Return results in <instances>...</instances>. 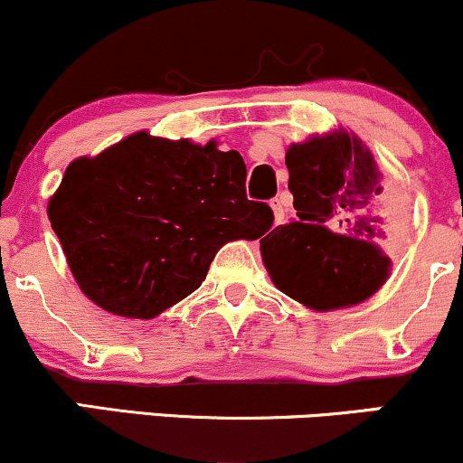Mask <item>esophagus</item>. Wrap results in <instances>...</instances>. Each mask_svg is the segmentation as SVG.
Wrapping results in <instances>:
<instances>
[{"label": "esophagus", "instance_id": "1", "mask_svg": "<svg viewBox=\"0 0 463 463\" xmlns=\"http://www.w3.org/2000/svg\"><path fill=\"white\" fill-rule=\"evenodd\" d=\"M269 206H272V211H274V222H276V224H283V222H285V204H283V200H280V198L269 200Z\"/></svg>", "mask_w": 463, "mask_h": 463}]
</instances>
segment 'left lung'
<instances>
[{"label":"left lung","instance_id":"left-lung-1","mask_svg":"<svg viewBox=\"0 0 463 463\" xmlns=\"http://www.w3.org/2000/svg\"><path fill=\"white\" fill-rule=\"evenodd\" d=\"M285 165L298 220L261 239L276 287L317 311L370 298L390 269L376 243L402 224L401 200L370 150L348 132H333L291 146Z\"/></svg>","mask_w":463,"mask_h":463}]
</instances>
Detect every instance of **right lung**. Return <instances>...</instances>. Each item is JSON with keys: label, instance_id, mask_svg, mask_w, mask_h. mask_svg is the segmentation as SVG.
<instances>
[{"label": "right lung", "instance_id": "right-lung-1", "mask_svg": "<svg viewBox=\"0 0 463 463\" xmlns=\"http://www.w3.org/2000/svg\"><path fill=\"white\" fill-rule=\"evenodd\" d=\"M237 150L137 132L67 167L47 206L80 289L102 309L150 320L206 279L217 250L272 228L248 200Z\"/></svg>", "mask_w": 463, "mask_h": 463}]
</instances>
